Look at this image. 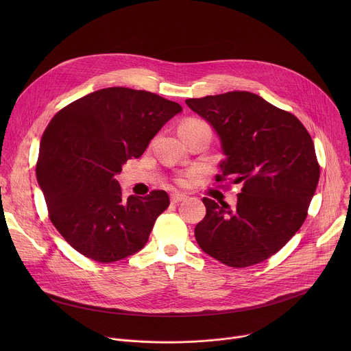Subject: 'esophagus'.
<instances>
[{
    "mask_svg": "<svg viewBox=\"0 0 351 351\" xmlns=\"http://www.w3.org/2000/svg\"><path fill=\"white\" fill-rule=\"evenodd\" d=\"M186 198H187L186 194H182V193H172V194H171V203L178 204V203H180V202H184Z\"/></svg>",
    "mask_w": 351,
    "mask_h": 351,
    "instance_id": "esophagus-1",
    "label": "esophagus"
}]
</instances>
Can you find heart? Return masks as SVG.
I'll return each instance as SVG.
<instances>
[{
  "mask_svg": "<svg viewBox=\"0 0 351 351\" xmlns=\"http://www.w3.org/2000/svg\"><path fill=\"white\" fill-rule=\"evenodd\" d=\"M204 128H210V126H208L204 121H202V119L191 118V119L184 121V122L180 125L179 129H183V130H197V129H204ZM193 175H194V172H187V173H184L182 178H179L178 182H179L180 184H187L189 180H190V178H193Z\"/></svg>",
  "mask_w": 351,
  "mask_h": 351,
  "instance_id": "heart-1",
  "label": "heart"
}]
</instances>
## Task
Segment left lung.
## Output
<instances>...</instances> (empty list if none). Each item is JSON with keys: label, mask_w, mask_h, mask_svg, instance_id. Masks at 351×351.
<instances>
[{"label": "left lung", "mask_w": 351, "mask_h": 351, "mask_svg": "<svg viewBox=\"0 0 351 351\" xmlns=\"http://www.w3.org/2000/svg\"><path fill=\"white\" fill-rule=\"evenodd\" d=\"M186 104L217 130L226 160L218 183L241 186L237 204L204 197L207 214L194 229L204 253L244 268L263 263L302 228L319 180L314 141L293 114L248 91H229Z\"/></svg>", "instance_id": "8db88e82"}]
</instances>
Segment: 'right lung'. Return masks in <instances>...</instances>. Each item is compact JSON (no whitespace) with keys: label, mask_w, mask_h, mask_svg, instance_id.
Returning a JSON list of instances; mask_svg holds the SVG:
<instances>
[{"label":"right lung","mask_w":351,"mask_h":351,"mask_svg":"<svg viewBox=\"0 0 351 351\" xmlns=\"http://www.w3.org/2000/svg\"><path fill=\"white\" fill-rule=\"evenodd\" d=\"M180 111L158 94L108 87L76 99L49 121L40 141L37 182L49 219L76 252L108 264L144 247L169 195L153 190L126 199L115 176Z\"/></svg>","instance_id":"1"}]
</instances>
